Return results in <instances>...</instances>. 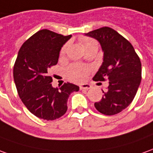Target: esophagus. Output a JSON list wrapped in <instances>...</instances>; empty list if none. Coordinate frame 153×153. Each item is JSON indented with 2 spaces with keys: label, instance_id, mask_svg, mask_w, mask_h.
<instances>
[{
  "label": "esophagus",
  "instance_id": "1",
  "mask_svg": "<svg viewBox=\"0 0 153 153\" xmlns=\"http://www.w3.org/2000/svg\"><path fill=\"white\" fill-rule=\"evenodd\" d=\"M91 88V85H90V84H82V85H80V89L81 90H89V89Z\"/></svg>",
  "mask_w": 153,
  "mask_h": 153
}]
</instances>
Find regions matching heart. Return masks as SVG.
Here are the masks:
<instances>
[{"instance_id":"b5f03b06","label":"heart","mask_w":153,"mask_h":153,"mask_svg":"<svg viewBox=\"0 0 153 153\" xmlns=\"http://www.w3.org/2000/svg\"><path fill=\"white\" fill-rule=\"evenodd\" d=\"M81 43H82L83 48H85V50L91 46L97 45V43L96 41L92 39H90V38H82ZM66 49H67V44L62 48L61 53H60L61 55H63L65 53ZM89 71H90V68L86 66L73 64L67 69V75H68V78L71 81L76 82H83L86 78Z\"/></svg>"}]
</instances>
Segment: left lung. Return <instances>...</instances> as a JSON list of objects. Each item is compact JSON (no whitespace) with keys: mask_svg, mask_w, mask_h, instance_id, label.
Here are the masks:
<instances>
[{"mask_svg":"<svg viewBox=\"0 0 153 153\" xmlns=\"http://www.w3.org/2000/svg\"><path fill=\"white\" fill-rule=\"evenodd\" d=\"M85 35L97 40L104 53L102 64L93 80L109 81L95 107L103 114H116L126 109L136 96L142 79L140 59L133 45L111 28L103 27Z\"/></svg>","mask_w":153,"mask_h":153,"instance_id":"left-lung-1","label":"left lung"}]
</instances>
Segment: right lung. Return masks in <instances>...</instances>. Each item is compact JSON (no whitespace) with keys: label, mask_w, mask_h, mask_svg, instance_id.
Returning <instances> with one entry per match:
<instances>
[{"label":"right lung","mask_w":153,"mask_h":153,"mask_svg":"<svg viewBox=\"0 0 153 153\" xmlns=\"http://www.w3.org/2000/svg\"><path fill=\"white\" fill-rule=\"evenodd\" d=\"M71 38L48 30L38 31L20 48L14 66V81L24 105L39 119L54 120L68 110L71 93L79 86L64 83L54 88L48 71L57 63L62 47Z\"/></svg>","instance_id":"obj_1"}]
</instances>
